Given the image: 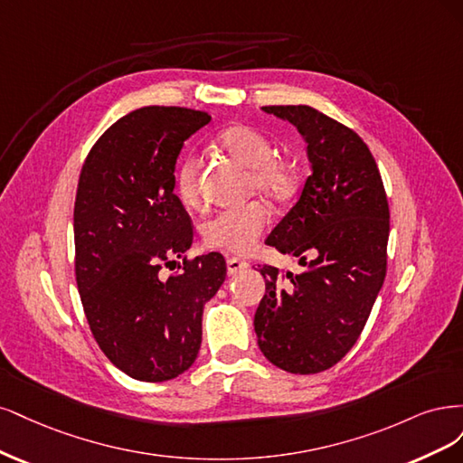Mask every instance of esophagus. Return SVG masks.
I'll return each mask as SVG.
<instances>
[{
    "label": "esophagus",
    "mask_w": 463,
    "mask_h": 463,
    "mask_svg": "<svg viewBox=\"0 0 463 463\" xmlns=\"http://www.w3.org/2000/svg\"><path fill=\"white\" fill-rule=\"evenodd\" d=\"M246 267H248V263L242 261V260H238V258H229V260H227V273H229V275L241 273V271L246 269Z\"/></svg>",
    "instance_id": "esophagus-1"
}]
</instances>
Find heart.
Here are the masks:
<instances>
[{"instance_id": "b5f03b06", "label": "heart", "mask_w": 463, "mask_h": 463, "mask_svg": "<svg viewBox=\"0 0 463 463\" xmlns=\"http://www.w3.org/2000/svg\"><path fill=\"white\" fill-rule=\"evenodd\" d=\"M217 144L238 165L248 169V188L260 192L271 202L287 200L294 192L296 175L285 159L277 157V147L265 132L250 125H236L222 130ZM198 157H184L175 171V192L184 205L198 202ZM269 212L261 202H248L213 213L202 225L205 246L246 256L258 246Z\"/></svg>"}]
</instances>
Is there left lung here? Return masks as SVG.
Segmentation results:
<instances>
[{"label": "left lung", "mask_w": 463, "mask_h": 463, "mask_svg": "<svg viewBox=\"0 0 463 463\" xmlns=\"http://www.w3.org/2000/svg\"><path fill=\"white\" fill-rule=\"evenodd\" d=\"M307 144L311 175L300 200L267 236L300 258V275L258 269L265 294L253 317L263 355L298 375L338 364L360 338L386 275L389 202L367 144L309 106H269Z\"/></svg>", "instance_id": "left-lung-1"}]
</instances>
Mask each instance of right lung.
I'll return each instance as SVG.
<instances>
[{
  "mask_svg": "<svg viewBox=\"0 0 463 463\" xmlns=\"http://www.w3.org/2000/svg\"><path fill=\"white\" fill-rule=\"evenodd\" d=\"M212 117L150 106L118 118L88 154L74 202V273L90 331L109 362L144 383L184 373L202 345L203 306L227 277L217 251L158 271L192 246L175 190L184 140Z\"/></svg>",
  "mask_w": 463,
  "mask_h": 463,
  "instance_id": "obj_1",
  "label": "right lung"
}]
</instances>
